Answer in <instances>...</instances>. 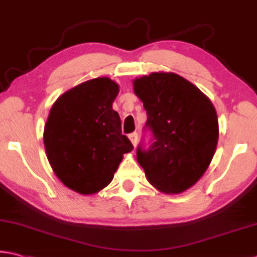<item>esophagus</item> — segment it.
Listing matches in <instances>:
<instances>
[{
    "label": "esophagus",
    "instance_id": "obj_1",
    "mask_svg": "<svg viewBox=\"0 0 257 257\" xmlns=\"http://www.w3.org/2000/svg\"><path fill=\"white\" fill-rule=\"evenodd\" d=\"M129 138H130V141H132L133 145H134V146H136V145H137V143H138V134H137V133H133V134H130V135H129Z\"/></svg>",
    "mask_w": 257,
    "mask_h": 257
}]
</instances>
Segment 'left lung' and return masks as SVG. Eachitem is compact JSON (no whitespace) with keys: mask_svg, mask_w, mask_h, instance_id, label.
<instances>
[{"mask_svg":"<svg viewBox=\"0 0 257 257\" xmlns=\"http://www.w3.org/2000/svg\"><path fill=\"white\" fill-rule=\"evenodd\" d=\"M134 91L148 114L137 161L159 191L181 193L208 168L218 141L217 114L211 101L189 81L174 73H152L134 81Z\"/></svg>","mask_w":257,"mask_h":257,"instance_id":"left-lung-1","label":"left lung"}]
</instances>
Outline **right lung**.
Listing matches in <instances>:
<instances>
[{"label":"right lung","instance_id":"1","mask_svg":"<svg viewBox=\"0 0 257 257\" xmlns=\"http://www.w3.org/2000/svg\"><path fill=\"white\" fill-rule=\"evenodd\" d=\"M119 85L108 77L89 80L52 105L43 141L57 177L81 194H92L113 180L124 153L134 149L121 133L112 104Z\"/></svg>","mask_w":257,"mask_h":257}]
</instances>
